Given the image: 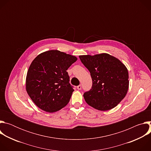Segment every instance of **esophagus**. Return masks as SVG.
<instances>
[{
  "label": "esophagus",
  "instance_id": "obj_1",
  "mask_svg": "<svg viewBox=\"0 0 151 151\" xmlns=\"http://www.w3.org/2000/svg\"><path fill=\"white\" fill-rule=\"evenodd\" d=\"M81 88H82V86H81V85H78V87H77V89H78V90H81Z\"/></svg>",
  "mask_w": 151,
  "mask_h": 151
}]
</instances>
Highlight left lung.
Wrapping results in <instances>:
<instances>
[{"instance_id": "left-lung-1", "label": "left lung", "mask_w": 151, "mask_h": 151, "mask_svg": "<svg viewBox=\"0 0 151 151\" xmlns=\"http://www.w3.org/2000/svg\"><path fill=\"white\" fill-rule=\"evenodd\" d=\"M79 57L90 71L93 82L91 89L83 94L85 101L103 111L116 106L125 97L128 89V72L124 64L105 53Z\"/></svg>"}]
</instances>
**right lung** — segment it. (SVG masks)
<instances>
[{
    "label": "right lung",
    "instance_id": "right-lung-1",
    "mask_svg": "<svg viewBox=\"0 0 151 151\" xmlns=\"http://www.w3.org/2000/svg\"><path fill=\"white\" fill-rule=\"evenodd\" d=\"M76 60L57 50L44 52L33 60L27 74L26 90L40 109L51 113L67 105L74 91L67 70Z\"/></svg>",
    "mask_w": 151,
    "mask_h": 151
}]
</instances>
